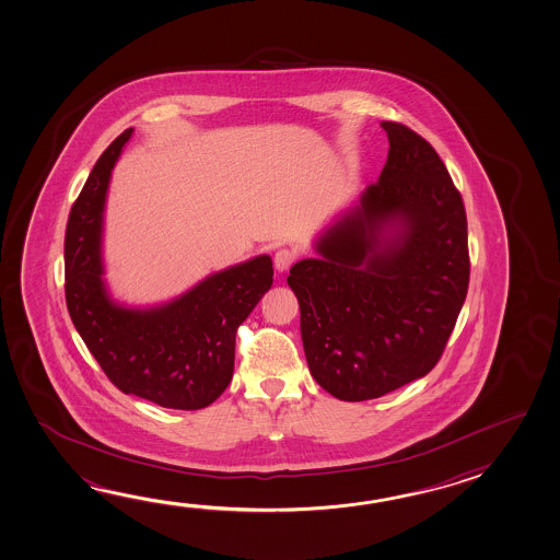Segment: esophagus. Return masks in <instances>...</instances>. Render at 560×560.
<instances>
[{
	"label": "esophagus",
	"instance_id": "obj_1",
	"mask_svg": "<svg viewBox=\"0 0 560 560\" xmlns=\"http://www.w3.org/2000/svg\"><path fill=\"white\" fill-rule=\"evenodd\" d=\"M294 259H296V254H294L293 249H284L283 247V249H277L273 264H276L277 271L283 273L289 267L293 266Z\"/></svg>",
	"mask_w": 560,
	"mask_h": 560
}]
</instances>
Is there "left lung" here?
Listing matches in <instances>:
<instances>
[{"label": "left lung", "mask_w": 560, "mask_h": 560, "mask_svg": "<svg viewBox=\"0 0 560 560\" xmlns=\"http://www.w3.org/2000/svg\"><path fill=\"white\" fill-rule=\"evenodd\" d=\"M387 163L358 205L326 228L287 283L316 383L368 401L431 372L468 293L460 192L429 141L382 121Z\"/></svg>", "instance_id": "8db88e82"}]
</instances>
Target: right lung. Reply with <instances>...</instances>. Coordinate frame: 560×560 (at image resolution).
<instances>
[{
  "label": "right lung",
  "mask_w": 560,
  "mask_h": 560,
  "mask_svg": "<svg viewBox=\"0 0 560 560\" xmlns=\"http://www.w3.org/2000/svg\"><path fill=\"white\" fill-rule=\"evenodd\" d=\"M133 128L92 168L70 210L65 294L70 318L119 392L167 409L217 401L234 373L236 330L273 284V261L257 256L208 276L168 303L126 306L104 281L102 232L112 168Z\"/></svg>",
  "instance_id": "1"
}]
</instances>
